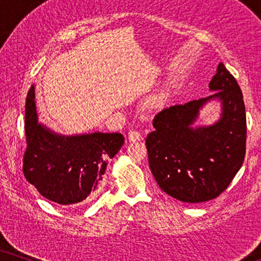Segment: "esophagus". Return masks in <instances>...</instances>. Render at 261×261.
<instances>
[{
	"label": "esophagus",
	"instance_id": "esophagus-1",
	"mask_svg": "<svg viewBox=\"0 0 261 261\" xmlns=\"http://www.w3.org/2000/svg\"><path fill=\"white\" fill-rule=\"evenodd\" d=\"M142 139V135L140 132L138 130H130L129 133H128V140L130 142H134V141H139Z\"/></svg>",
	"mask_w": 261,
	"mask_h": 261
}]
</instances>
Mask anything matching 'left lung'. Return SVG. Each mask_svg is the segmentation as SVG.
I'll list each match as a JSON object with an SVG mask.
<instances>
[{
    "mask_svg": "<svg viewBox=\"0 0 261 261\" xmlns=\"http://www.w3.org/2000/svg\"><path fill=\"white\" fill-rule=\"evenodd\" d=\"M208 97L164 108L146 138L148 164L160 189L178 201L199 203L219 196L244 163L246 113L240 87L222 63L209 83ZM220 105L219 117L197 125L209 102Z\"/></svg>",
    "mask_w": 261,
    "mask_h": 261,
    "instance_id": "obj_1",
    "label": "left lung"
}]
</instances>
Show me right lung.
Listing matches in <instances>:
<instances>
[{"instance_id":"1","label":"right lung","mask_w":261,"mask_h":261,"mask_svg":"<svg viewBox=\"0 0 261 261\" xmlns=\"http://www.w3.org/2000/svg\"><path fill=\"white\" fill-rule=\"evenodd\" d=\"M24 130V177L45 198L63 205L84 203L94 197L107 162L124 142L120 133L65 135L39 122L34 85L26 98Z\"/></svg>"}]
</instances>
